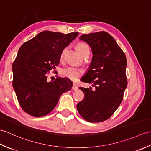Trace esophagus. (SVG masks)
Instances as JSON below:
<instances>
[{
    "instance_id": "1",
    "label": "esophagus",
    "mask_w": 151,
    "mask_h": 151,
    "mask_svg": "<svg viewBox=\"0 0 151 151\" xmlns=\"http://www.w3.org/2000/svg\"><path fill=\"white\" fill-rule=\"evenodd\" d=\"M72 89H73V91H76V90H77V89H78V86H76V84H75V83H74V84H73Z\"/></svg>"
}]
</instances>
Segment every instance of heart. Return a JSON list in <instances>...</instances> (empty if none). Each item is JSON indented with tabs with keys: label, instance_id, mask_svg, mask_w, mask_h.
Returning a JSON list of instances; mask_svg holds the SVG:
<instances>
[{
	"label": "heart",
	"instance_id": "heart-1",
	"mask_svg": "<svg viewBox=\"0 0 151 151\" xmlns=\"http://www.w3.org/2000/svg\"><path fill=\"white\" fill-rule=\"evenodd\" d=\"M76 50H77L78 52L82 55V54L85 52L86 51L89 50V48L86 43H79L77 44V45H76ZM65 50V49H64L63 50V52L62 53V58L63 55ZM62 73L64 76H65V77H67L72 80H75L78 77H79L80 75L82 73V70L78 68V67L70 66L67 67V68L63 69L62 70Z\"/></svg>",
	"mask_w": 151,
	"mask_h": 151
}]
</instances>
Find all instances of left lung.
<instances>
[{
    "instance_id": "8db88e82",
    "label": "left lung",
    "mask_w": 151,
    "mask_h": 151,
    "mask_svg": "<svg viewBox=\"0 0 151 151\" xmlns=\"http://www.w3.org/2000/svg\"><path fill=\"white\" fill-rule=\"evenodd\" d=\"M80 40L89 45L93 54L89 69L81 81L95 85V88H79L85 94L76 108L85 120L99 123L110 118L123 101L127 86V58L106 32L83 34Z\"/></svg>"
}]
</instances>
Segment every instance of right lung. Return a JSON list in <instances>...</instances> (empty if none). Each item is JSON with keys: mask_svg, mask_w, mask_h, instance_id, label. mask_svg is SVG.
I'll use <instances>...</instances> for the list:
<instances>
[{"mask_svg": "<svg viewBox=\"0 0 151 151\" xmlns=\"http://www.w3.org/2000/svg\"><path fill=\"white\" fill-rule=\"evenodd\" d=\"M78 32L64 34L43 31L22 45L13 63V88L19 103L34 117L46 115L55 108L60 96L73 87L68 78L47 81L48 73L60 63L63 50Z\"/></svg>", "mask_w": 151, "mask_h": 151, "instance_id": "add662e5", "label": "right lung"}]
</instances>
